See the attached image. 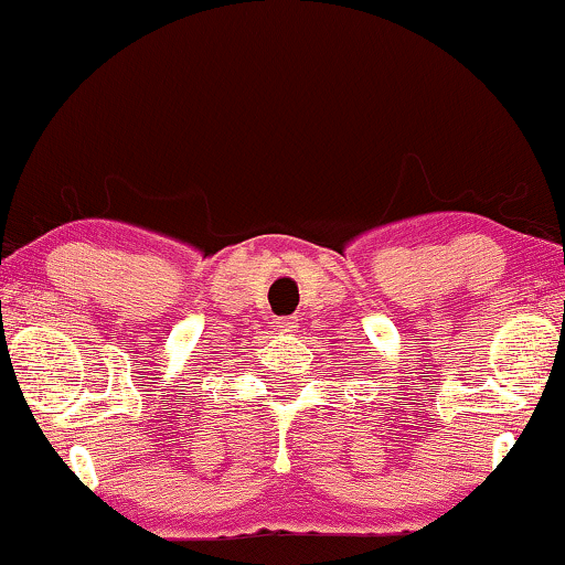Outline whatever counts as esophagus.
<instances>
[{
	"instance_id": "34e87169",
	"label": "esophagus",
	"mask_w": 565,
	"mask_h": 565,
	"mask_svg": "<svg viewBox=\"0 0 565 565\" xmlns=\"http://www.w3.org/2000/svg\"><path fill=\"white\" fill-rule=\"evenodd\" d=\"M274 327H276V332H281V334H286V332H291V330H294V327H297V319H294V317H281V319H279V322H276Z\"/></svg>"
}]
</instances>
